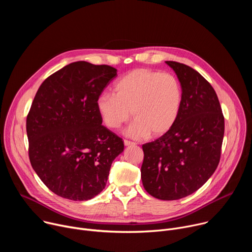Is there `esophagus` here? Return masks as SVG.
I'll use <instances>...</instances> for the list:
<instances>
[{"label": "esophagus", "instance_id": "esophagus-1", "mask_svg": "<svg viewBox=\"0 0 252 252\" xmlns=\"http://www.w3.org/2000/svg\"><path fill=\"white\" fill-rule=\"evenodd\" d=\"M124 142H125V146H126V147H128V146H134V145H135V142L130 141V140H127V139H125Z\"/></svg>", "mask_w": 252, "mask_h": 252}]
</instances>
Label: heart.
<instances>
[{
  "instance_id": "1",
  "label": "heart",
  "mask_w": 252,
  "mask_h": 252,
  "mask_svg": "<svg viewBox=\"0 0 252 252\" xmlns=\"http://www.w3.org/2000/svg\"><path fill=\"white\" fill-rule=\"evenodd\" d=\"M114 92L98 96L97 112L112 129L120 128L132 113L135 121L126 131L132 137L150 132L153 136L162 135L174 126L182 110L183 86L169 73L133 69L116 82Z\"/></svg>"
}]
</instances>
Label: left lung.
I'll list each match as a JSON object with an SVG mask.
<instances>
[{
	"instance_id": "1",
	"label": "left lung",
	"mask_w": 252,
	"mask_h": 252,
	"mask_svg": "<svg viewBox=\"0 0 252 252\" xmlns=\"http://www.w3.org/2000/svg\"><path fill=\"white\" fill-rule=\"evenodd\" d=\"M183 86L181 113L174 126L142 146L141 181L161 200L186 197L200 189L217 169L224 134V117L217 93L192 67L165 62Z\"/></svg>"
}]
</instances>
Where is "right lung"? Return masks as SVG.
Returning <instances> with one entry per match:
<instances>
[{
    "instance_id": "right-lung-1",
    "label": "right lung",
    "mask_w": 252,
    "mask_h": 252,
    "mask_svg": "<svg viewBox=\"0 0 252 252\" xmlns=\"http://www.w3.org/2000/svg\"><path fill=\"white\" fill-rule=\"evenodd\" d=\"M117 68L71 63L47 78L27 117L29 158L46 187L71 200H88L105 187L124 141L101 125L96 100Z\"/></svg>"
}]
</instances>
